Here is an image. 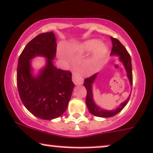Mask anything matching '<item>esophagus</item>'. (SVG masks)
<instances>
[{
    "instance_id": "esophagus-1",
    "label": "esophagus",
    "mask_w": 153,
    "mask_h": 153,
    "mask_svg": "<svg viewBox=\"0 0 153 153\" xmlns=\"http://www.w3.org/2000/svg\"><path fill=\"white\" fill-rule=\"evenodd\" d=\"M73 82L76 85H80L83 83V78H82V75L78 72H74L72 75Z\"/></svg>"
}]
</instances>
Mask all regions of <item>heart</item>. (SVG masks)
<instances>
[{
	"instance_id": "heart-1",
	"label": "heart",
	"mask_w": 153,
	"mask_h": 153,
	"mask_svg": "<svg viewBox=\"0 0 153 153\" xmlns=\"http://www.w3.org/2000/svg\"><path fill=\"white\" fill-rule=\"evenodd\" d=\"M100 40L99 39H91L79 45L75 50L82 52H90L94 51L93 56L90 60L91 65H96L105 57L108 53V47L105 44H100Z\"/></svg>"
}]
</instances>
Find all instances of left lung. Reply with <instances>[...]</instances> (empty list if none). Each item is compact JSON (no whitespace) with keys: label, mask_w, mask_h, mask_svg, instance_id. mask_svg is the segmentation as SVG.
I'll use <instances>...</instances> for the list:
<instances>
[{"label":"left lung","mask_w":153,"mask_h":153,"mask_svg":"<svg viewBox=\"0 0 153 153\" xmlns=\"http://www.w3.org/2000/svg\"><path fill=\"white\" fill-rule=\"evenodd\" d=\"M111 40H112V48L110 55L119 56L120 61L123 63L124 66H125V70L127 71V77H128L129 80H130V84L131 87H132V70L130 53H128V51H127L125 46L120 43V41L118 39H114V38L111 36ZM97 76V74H95L92 75L91 76L89 77V78H87L84 79V85L87 91V97H86V105L87 106V108L91 114L96 117H110L116 115L117 114L121 112L124 107L127 105V102H128L129 100H130L131 94L129 95L127 100L125 102H123L117 109H113V110H107V109H101L95 104L92 94V84L94 83Z\"/></svg>","instance_id":"1"}]
</instances>
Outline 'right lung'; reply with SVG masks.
<instances>
[{
  "label": "right lung",
  "instance_id": "obj_1",
  "mask_svg": "<svg viewBox=\"0 0 153 153\" xmlns=\"http://www.w3.org/2000/svg\"><path fill=\"white\" fill-rule=\"evenodd\" d=\"M56 42L53 32L38 35L25 46L17 67V87L23 105L42 120H51L62 115L68 107L74 84L71 73L57 69L53 64ZM36 56L47 59L46 66L33 76L30 60Z\"/></svg>",
  "mask_w": 153,
  "mask_h": 153
}]
</instances>
